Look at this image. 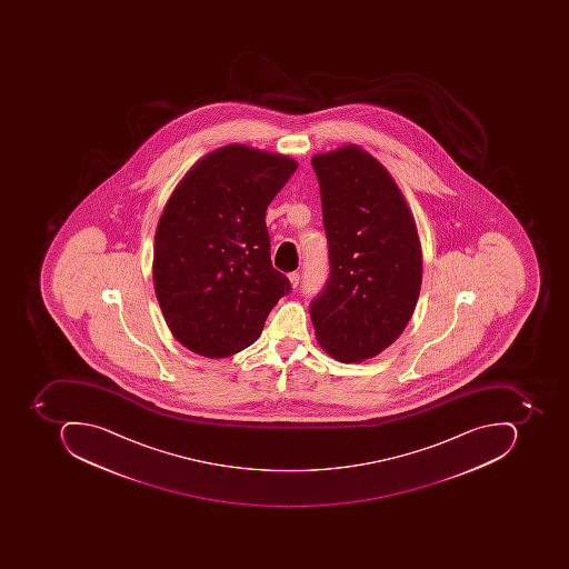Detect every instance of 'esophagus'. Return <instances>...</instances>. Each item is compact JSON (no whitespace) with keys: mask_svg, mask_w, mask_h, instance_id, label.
<instances>
[{"mask_svg":"<svg viewBox=\"0 0 569 569\" xmlns=\"http://www.w3.org/2000/svg\"><path fill=\"white\" fill-rule=\"evenodd\" d=\"M289 282L292 287L299 286V282H301V276H299L298 271H292V273H289Z\"/></svg>","mask_w":569,"mask_h":569,"instance_id":"1","label":"esophagus"}]
</instances>
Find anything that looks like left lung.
<instances>
[{
  "label": "left lung",
  "instance_id": "8db88e82",
  "mask_svg": "<svg viewBox=\"0 0 569 569\" xmlns=\"http://www.w3.org/2000/svg\"><path fill=\"white\" fill-rule=\"evenodd\" d=\"M330 279L311 302L321 349L352 365L383 352L412 318L422 283L416 220L383 163L359 146L311 159Z\"/></svg>",
  "mask_w": 569,
  "mask_h": 569
}]
</instances>
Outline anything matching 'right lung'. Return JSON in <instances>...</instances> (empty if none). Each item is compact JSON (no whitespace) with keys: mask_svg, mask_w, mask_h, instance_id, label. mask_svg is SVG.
Here are the masks:
<instances>
[{"mask_svg":"<svg viewBox=\"0 0 569 569\" xmlns=\"http://www.w3.org/2000/svg\"><path fill=\"white\" fill-rule=\"evenodd\" d=\"M298 162L282 153L220 147L176 186L157 223L153 289L176 340L210 359L257 340L290 290L271 267L264 212Z\"/></svg>","mask_w":569,"mask_h":569,"instance_id":"add662e5","label":"right lung"}]
</instances>
